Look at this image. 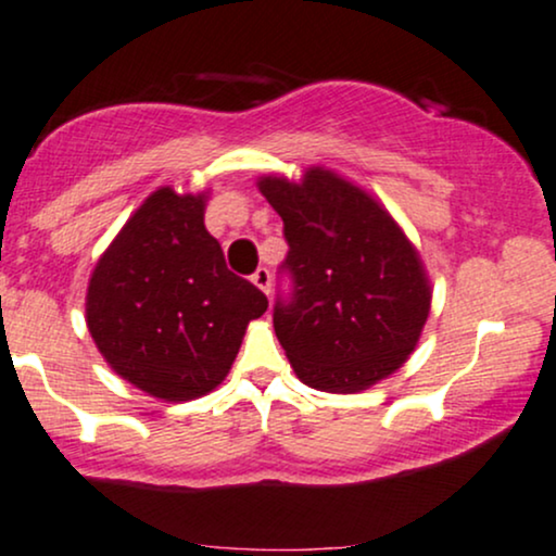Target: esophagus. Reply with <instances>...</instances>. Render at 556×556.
Here are the masks:
<instances>
[{
  "label": "esophagus",
  "mask_w": 556,
  "mask_h": 556,
  "mask_svg": "<svg viewBox=\"0 0 556 556\" xmlns=\"http://www.w3.org/2000/svg\"><path fill=\"white\" fill-rule=\"evenodd\" d=\"M251 282L256 285L261 292H266V295L271 292V274H269V269H266V266H258V269L251 274Z\"/></svg>",
  "instance_id": "obj_1"
}]
</instances>
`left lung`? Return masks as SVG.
Masks as SVG:
<instances>
[{
    "label": "left lung",
    "instance_id": "obj_1",
    "mask_svg": "<svg viewBox=\"0 0 556 556\" xmlns=\"http://www.w3.org/2000/svg\"><path fill=\"white\" fill-rule=\"evenodd\" d=\"M285 223V290L274 331L303 383L354 393L409 357L430 313L422 261L399 225L357 186L313 168L303 184L264 178Z\"/></svg>",
    "mask_w": 556,
    "mask_h": 556
}]
</instances>
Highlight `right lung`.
<instances>
[{"label":"right lung","instance_id":"add662e5","mask_svg":"<svg viewBox=\"0 0 556 556\" xmlns=\"http://www.w3.org/2000/svg\"><path fill=\"white\" fill-rule=\"evenodd\" d=\"M264 292L227 269L204 199L160 189L134 212L87 287V329L118 376L189 401L223 383Z\"/></svg>","mask_w":556,"mask_h":556}]
</instances>
